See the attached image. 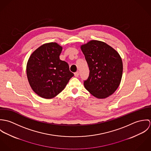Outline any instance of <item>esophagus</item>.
Here are the masks:
<instances>
[{
    "label": "esophagus",
    "mask_w": 151,
    "mask_h": 151,
    "mask_svg": "<svg viewBox=\"0 0 151 151\" xmlns=\"http://www.w3.org/2000/svg\"><path fill=\"white\" fill-rule=\"evenodd\" d=\"M74 76H75L76 77H78L79 76V73H78V71L76 72V73H74Z\"/></svg>",
    "instance_id": "esophagus-1"
}]
</instances>
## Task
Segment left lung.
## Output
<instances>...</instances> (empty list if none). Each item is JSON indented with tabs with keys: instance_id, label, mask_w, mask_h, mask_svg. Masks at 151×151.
<instances>
[{
	"instance_id": "left-lung-1",
	"label": "left lung",
	"mask_w": 151,
	"mask_h": 151,
	"mask_svg": "<svg viewBox=\"0 0 151 151\" xmlns=\"http://www.w3.org/2000/svg\"><path fill=\"white\" fill-rule=\"evenodd\" d=\"M89 69L84 81L86 90L95 97L104 99L119 86L123 74V62L119 53L104 42L92 40L81 45Z\"/></svg>"
}]
</instances>
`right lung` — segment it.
Instances as JSON below:
<instances>
[{"label":"right lung","instance_id":"right-lung-1","mask_svg":"<svg viewBox=\"0 0 151 151\" xmlns=\"http://www.w3.org/2000/svg\"><path fill=\"white\" fill-rule=\"evenodd\" d=\"M62 47L56 42L45 43L30 56L27 76L32 90L40 96L51 99L61 92L74 74L67 62L60 59Z\"/></svg>","mask_w":151,"mask_h":151}]
</instances>
